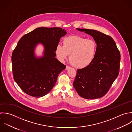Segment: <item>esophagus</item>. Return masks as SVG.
I'll list each match as a JSON object with an SVG mask.
<instances>
[{
  "label": "esophagus",
  "instance_id": "esophagus-1",
  "mask_svg": "<svg viewBox=\"0 0 132 132\" xmlns=\"http://www.w3.org/2000/svg\"><path fill=\"white\" fill-rule=\"evenodd\" d=\"M70 68V66H66V70H67V69H69Z\"/></svg>",
  "mask_w": 132,
  "mask_h": 132
}]
</instances>
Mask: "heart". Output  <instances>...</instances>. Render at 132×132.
<instances>
[{"instance_id":"heart-1","label":"heart","mask_w":132,"mask_h":132,"mask_svg":"<svg viewBox=\"0 0 132 132\" xmlns=\"http://www.w3.org/2000/svg\"><path fill=\"white\" fill-rule=\"evenodd\" d=\"M97 51V45L94 40L78 35L65 37L63 45H57L55 48L56 55L60 61L66 60L70 54V61L78 68L89 66L95 59Z\"/></svg>"}]
</instances>
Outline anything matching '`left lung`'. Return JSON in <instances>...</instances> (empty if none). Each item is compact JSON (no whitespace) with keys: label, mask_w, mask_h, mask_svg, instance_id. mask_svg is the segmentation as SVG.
I'll list each match as a JSON object with an SVG mask.
<instances>
[{"label":"left lung","mask_w":132,"mask_h":132,"mask_svg":"<svg viewBox=\"0 0 132 132\" xmlns=\"http://www.w3.org/2000/svg\"><path fill=\"white\" fill-rule=\"evenodd\" d=\"M77 30L93 37L97 45V51L89 66L77 70L73 86L83 98H101L108 92L119 75L120 51L110 36L95 30Z\"/></svg>","instance_id":"8db88e82"}]
</instances>
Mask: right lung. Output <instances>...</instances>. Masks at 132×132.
<instances>
[{"instance_id": "obj_1", "label": "right lung", "mask_w": 132, "mask_h": 132, "mask_svg": "<svg viewBox=\"0 0 132 132\" xmlns=\"http://www.w3.org/2000/svg\"><path fill=\"white\" fill-rule=\"evenodd\" d=\"M67 32L61 28L40 27L24 35L12 55L14 80L27 95L36 98L48 94L55 85L60 73L66 66L55 58V48ZM38 43L45 47L44 56L34 53Z\"/></svg>"}]
</instances>
